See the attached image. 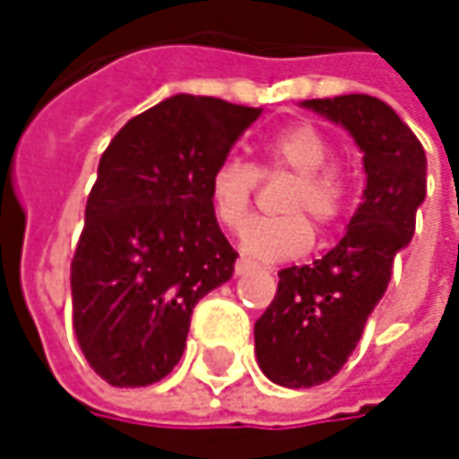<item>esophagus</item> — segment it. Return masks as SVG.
Returning <instances> with one entry per match:
<instances>
[{"mask_svg":"<svg viewBox=\"0 0 459 459\" xmlns=\"http://www.w3.org/2000/svg\"><path fill=\"white\" fill-rule=\"evenodd\" d=\"M255 268H257V263H252V260H247V257H238V260H236V265H233L236 276L249 273V271H255Z\"/></svg>","mask_w":459,"mask_h":459,"instance_id":"obj_1","label":"esophagus"}]
</instances>
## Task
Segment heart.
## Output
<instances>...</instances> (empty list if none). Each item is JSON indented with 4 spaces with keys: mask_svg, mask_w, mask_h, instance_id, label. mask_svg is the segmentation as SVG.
<instances>
[{
    "mask_svg": "<svg viewBox=\"0 0 459 459\" xmlns=\"http://www.w3.org/2000/svg\"><path fill=\"white\" fill-rule=\"evenodd\" d=\"M332 143L308 122L287 125L271 133L260 145V164L223 159L207 180V202L215 221L226 230H238L251 209V199L261 177L279 171L296 175L282 209L287 216L255 219L241 230V247L260 260H290L311 249L314 218L319 226H334L348 207V180L332 164ZM260 174L259 178L256 175Z\"/></svg>",
    "mask_w": 459,
    "mask_h": 459,
    "instance_id": "1",
    "label": "heart"
}]
</instances>
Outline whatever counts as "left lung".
Instances as JSON below:
<instances>
[{
	"label": "left lung",
	"mask_w": 459,
	"mask_h": 459,
	"mask_svg": "<svg viewBox=\"0 0 459 459\" xmlns=\"http://www.w3.org/2000/svg\"><path fill=\"white\" fill-rule=\"evenodd\" d=\"M342 125L364 151V202L334 249L279 271V290L255 321V353L268 380L314 388L332 380L388 290L396 252L410 244L425 199V151L399 114L372 95L306 100Z\"/></svg>",
	"instance_id": "left-lung-1"
}]
</instances>
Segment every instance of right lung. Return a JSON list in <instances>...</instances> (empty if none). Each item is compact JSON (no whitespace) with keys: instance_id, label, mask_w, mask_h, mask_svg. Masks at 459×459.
Masks as SVG:
<instances>
[{"instance_id":"obj_1","label":"right lung","mask_w":459,"mask_h":459,"mask_svg":"<svg viewBox=\"0 0 459 459\" xmlns=\"http://www.w3.org/2000/svg\"><path fill=\"white\" fill-rule=\"evenodd\" d=\"M257 117L221 98L172 95L103 151L71 260V306L79 348L106 383L167 377L194 306L233 276L238 255L210 210L207 180Z\"/></svg>"}]
</instances>
